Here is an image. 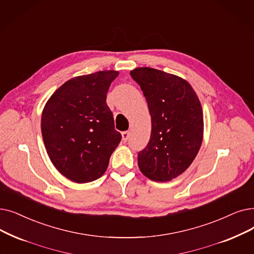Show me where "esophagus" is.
<instances>
[{
	"mask_svg": "<svg viewBox=\"0 0 254 254\" xmlns=\"http://www.w3.org/2000/svg\"><path fill=\"white\" fill-rule=\"evenodd\" d=\"M121 136H123V140H124V142H127V140H128V137H129V133L127 130H126V131H123V133H121Z\"/></svg>",
	"mask_w": 254,
	"mask_h": 254,
	"instance_id": "1",
	"label": "esophagus"
}]
</instances>
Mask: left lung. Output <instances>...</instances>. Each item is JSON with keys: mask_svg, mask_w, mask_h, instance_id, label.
Returning a JSON list of instances; mask_svg holds the SVG:
<instances>
[{"mask_svg": "<svg viewBox=\"0 0 254 254\" xmlns=\"http://www.w3.org/2000/svg\"><path fill=\"white\" fill-rule=\"evenodd\" d=\"M144 94L151 116L150 139L138 153L142 173L169 182L188 168L203 136V114L191 85L165 71L139 67L130 71Z\"/></svg>", "mask_w": 254, "mask_h": 254, "instance_id": "8db88e82", "label": "left lung"}]
</instances>
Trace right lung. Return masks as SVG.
I'll return each mask as SVG.
<instances>
[{
  "label": "right lung",
  "instance_id": "right-lung-1",
  "mask_svg": "<svg viewBox=\"0 0 254 254\" xmlns=\"http://www.w3.org/2000/svg\"><path fill=\"white\" fill-rule=\"evenodd\" d=\"M118 71L107 70L65 82L48 101L41 133L58 171L75 183L97 180L121 141L107 92Z\"/></svg>",
  "mask_w": 254,
  "mask_h": 254
}]
</instances>
